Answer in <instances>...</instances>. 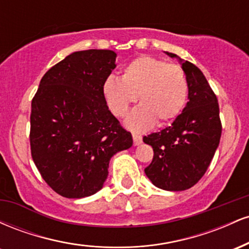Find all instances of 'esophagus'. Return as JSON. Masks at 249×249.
I'll return each mask as SVG.
<instances>
[{
	"label": "esophagus",
	"mask_w": 249,
	"mask_h": 249,
	"mask_svg": "<svg viewBox=\"0 0 249 249\" xmlns=\"http://www.w3.org/2000/svg\"><path fill=\"white\" fill-rule=\"evenodd\" d=\"M132 137H133V144L134 145L142 144V136H139V134H137V133H133Z\"/></svg>",
	"instance_id": "obj_1"
}]
</instances>
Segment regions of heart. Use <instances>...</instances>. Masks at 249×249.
<instances>
[{
    "instance_id": "b5f03b06",
    "label": "heart",
    "mask_w": 249,
    "mask_h": 249,
    "mask_svg": "<svg viewBox=\"0 0 249 249\" xmlns=\"http://www.w3.org/2000/svg\"><path fill=\"white\" fill-rule=\"evenodd\" d=\"M103 96L111 112L125 117L131 105L142 103L127 118L134 131H145L158 121H172L187 101L188 83L181 67L152 56H139L125 65L121 78L108 76L103 83Z\"/></svg>"
}]
</instances>
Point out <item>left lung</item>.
Masks as SVG:
<instances>
[{
  "label": "left lung",
  "instance_id": "left-lung-1",
  "mask_svg": "<svg viewBox=\"0 0 249 249\" xmlns=\"http://www.w3.org/2000/svg\"><path fill=\"white\" fill-rule=\"evenodd\" d=\"M188 83V102L171 126L142 138L153 148V159L145 168L154 186L165 191H185L200 179L212 161L221 137V122L215 93L204 73L176 53Z\"/></svg>",
  "mask_w": 249,
  "mask_h": 249
}]
</instances>
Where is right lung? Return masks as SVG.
<instances>
[{"instance_id":"1","label":"right lung","mask_w":249,"mask_h":249,"mask_svg":"<svg viewBox=\"0 0 249 249\" xmlns=\"http://www.w3.org/2000/svg\"><path fill=\"white\" fill-rule=\"evenodd\" d=\"M116 57L112 50L72 53L45 72L31 102V157L44 181L65 198L98 192L113 154L133 144L103 96Z\"/></svg>"}]
</instances>
